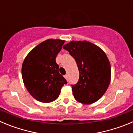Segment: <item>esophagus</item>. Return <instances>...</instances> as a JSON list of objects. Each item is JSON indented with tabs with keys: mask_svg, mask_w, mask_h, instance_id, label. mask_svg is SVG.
<instances>
[{
	"mask_svg": "<svg viewBox=\"0 0 133 133\" xmlns=\"http://www.w3.org/2000/svg\"><path fill=\"white\" fill-rule=\"evenodd\" d=\"M64 78H65V79H66V80H68V75H64Z\"/></svg>",
	"mask_w": 133,
	"mask_h": 133,
	"instance_id": "34e87169",
	"label": "esophagus"
}]
</instances>
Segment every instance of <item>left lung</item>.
Returning <instances> with one entry per match:
<instances>
[{"instance_id":"1","label":"left lung","mask_w":133,"mask_h":133,"mask_svg":"<svg viewBox=\"0 0 133 133\" xmlns=\"http://www.w3.org/2000/svg\"><path fill=\"white\" fill-rule=\"evenodd\" d=\"M77 62L79 80L72 86L77 101L84 104L97 102L107 90L110 82V64L105 52L89 41H71L63 46Z\"/></svg>"}]
</instances>
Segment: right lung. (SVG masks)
Instances as JSON below:
<instances>
[{"mask_svg": "<svg viewBox=\"0 0 133 133\" xmlns=\"http://www.w3.org/2000/svg\"><path fill=\"white\" fill-rule=\"evenodd\" d=\"M65 41L48 39L27 55L22 65V77L32 97L42 103L57 99L61 88L67 82L59 73L56 58Z\"/></svg>", "mask_w": 133, "mask_h": 133, "instance_id": "1", "label": "right lung"}]
</instances>
